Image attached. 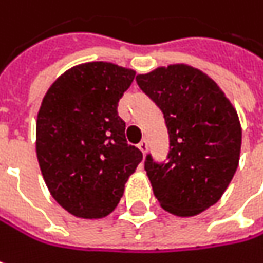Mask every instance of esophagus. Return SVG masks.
Instances as JSON below:
<instances>
[{
  "mask_svg": "<svg viewBox=\"0 0 263 263\" xmlns=\"http://www.w3.org/2000/svg\"><path fill=\"white\" fill-rule=\"evenodd\" d=\"M138 148L142 151V154H145L146 151H148V141H142L139 145H138Z\"/></svg>",
  "mask_w": 263,
  "mask_h": 263,
  "instance_id": "esophagus-1",
  "label": "esophagus"
}]
</instances>
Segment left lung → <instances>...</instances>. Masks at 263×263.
<instances>
[{
	"label": "left lung",
	"mask_w": 263,
	"mask_h": 263,
	"mask_svg": "<svg viewBox=\"0 0 263 263\" xmlns=\"http://www.w3.org/2000/svg\"><path fill=\"white\" fill-rule=\"evenodd\" d=\"M142 91L157 104L169 132L167 161L151 154L145 171L160 206L178 217L197 216L223 196L239 161L241 124L220 86L185 64L138 74Z\"/></svg>",
	"instance_id": "obj_1"
}]
</instances>
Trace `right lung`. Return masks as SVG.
Listing matches in <instances>:
<instances>
[{
    "label": "right lung",
    "instance_id": "obj_1",
    "mask_svg": "<svg viewBox=\"0 0 263 263\" xmlns=\"http://www.w3.org/2000/svg\"><path fill=\"white\" fill-rule=\"evenodd\" d=\"M135 74L112 63H85L63 73L43 97L37 159L52 197L73 216H109L142 161L117 110Z\"/></svg>",
    "mask_w": 263,
    "mask_h": 263
}]
</instances>
